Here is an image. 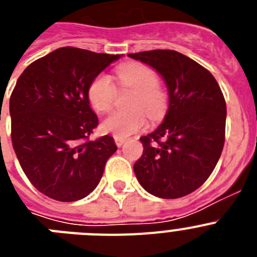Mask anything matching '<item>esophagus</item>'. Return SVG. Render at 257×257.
<instances>
[{
    "instance_id": "1",
    "label": "esophagus",
    "mask_w": 257,
    "mask_h": 257,
    "mask_svg": "<svg viewBox=\"0 0 257 257\" xmlns=\"http://www.w3.org/2000/svg\"><path fill=\"white\" fill-rule=\"evenodd\" d=\"M114 142L117 147H122L124 144V142H126V139H123V138H114Z\"/></svg>"
}]
</instances>
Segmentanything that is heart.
<instances>
[{
    "label": "heart",
    "instance_id": "obj_1",
    "mask_svg": "<svg viewBox=\"0 0 257 257\" xmlns=\"http://www.w3.org/2000/svg\"><path fill=\"white\" fill-rule=\"evenodd\" d=\"M117 78L121 87L135 90L130 112H114L101 122V130L114 138H127L147 127L148 118H158L166 108V94L158 86L156 72L147 65L131 63L117 69ZM115 96V86L108 74H99L87 88L88 103L97 113L108 112Z\"/></svg>",
    "mask_w": 257,
    "mask_h": 257
}]
</instances>
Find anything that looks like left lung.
I'll use <instances>...</instances> for the list:
<instances>
[{"label":"left lung","mask_w":257,"mask_h":257,"mask_svg":"<svg viewBox=\"0 0 257 257\" xmlns=\"http://www.w3.org/2000/svg\"><path fill=\"white\" fill-rule=\"evenodd\" d=\"M130 58L153 68L169 91V109L156 130L140 138L144 151L134 165L136 179L156 197L180 198L212 174L225 142L226 104L206 68L174 50Z\"/></svg>","instance_id":"left-lung-1"}]
</instances>
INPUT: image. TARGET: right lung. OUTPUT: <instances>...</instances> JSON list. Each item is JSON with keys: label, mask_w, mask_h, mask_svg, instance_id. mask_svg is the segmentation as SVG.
<instances>
[{"label": "right lung", "mask_w": 257, "mask_h": 257, "mask_svg": "<svg viewBox=\"0 0 257 257\" xmlns=\"http://www.w3.org/2000/svg\"><path fill=\"white\" fill-rule=\"evenodd\" d=\"M119 58L60 47L18 78L10 97L11 140L24 174L45 196L78 201L100 181L117 145L109 135L87 140L97 126L87 88Z\"/></svg>", "instance_id": "add662e5"}]
</instances>
